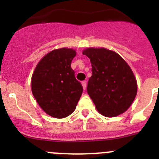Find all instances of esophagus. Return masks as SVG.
Wrapping results in <instances>:
<instances>
[{
	"label": "esophagus",
	"mask_w": 159,
	"mask_h": 159,
	"mask_svg": "<svg viewBox=\"0 0 159 159\" xmlns=\"http://www.w3.org/2000/svg\"><path fill=\"white\" fill-rule=\"evenodd\" d=\"M81 84H82V86H83V88H84V90L86 89V88H87V82H86V81H82V83H81Z\"/></svg>",
	"instance_id": "esophagus-1"
}]
</instances>
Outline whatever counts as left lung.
Listing matches in <instances>:
<instances>
[{
	"instance_id": "obj_1",
	"label": "left lung",
	"mask_w": 159,
	"mask_h": 159,
	"mask_svg": "<svg viewBox=\"0 0 159 159\" xmlns=\"http://www.w3.org/2000/svg\"><path fill=\"white\" fill-rule=\"evenodd\" d=\"M83 54L92 64L87 91L97 111L106 117L124 113L137 94V81L130 66L118 53L105 48H88Z\"/></svg>"
}]
</instances>
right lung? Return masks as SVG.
Masks as SVG:
<instances>
[{
	"mask_svg": "<svg viewBox=\"0 0 159 159\" xmlns=\"http://www.w3.org/2000/svg\"><path fill=\"white\" fill-rule=\"evenodd\" d=\"M75 55L72 48L55 49L39 61L32 73V95L42 110L52 117L70 116L82 95V85L71 67Z\"/></svg>",
	"mask_w": 159,
	"mask_h": 159,
	"instance_id": "obj_1",
	"label": "right lung"
}]
</instances>
